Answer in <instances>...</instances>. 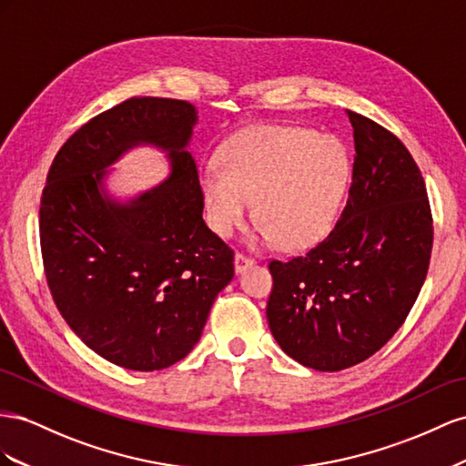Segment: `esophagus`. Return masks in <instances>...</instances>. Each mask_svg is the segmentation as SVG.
Instances as JSON below:
<instances>
[{
	"label": "esophagus",
	"instance_id": "1",
	"mask_svg": "<svg viewBox=\"0 0 466 466\" xmlns=\"http://www.w3.org/2000/svg\"><path fill=\"white\" fill-rule=\"evenodd\" d=\"M254 265H256L254 259L246 258V256H242V254H236V258H234V269H236V273H244L246 269L254 268Z\"/></svg>",
	"mask_w": 466,
	"mask_h": 466
}]
</instances>
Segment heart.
I'll list each match as a JSON object with an SVG mask.
<instances>
[{"mask_svg":"<svg viewBox=\"0 0 466 466\" xmlns=\"http://www.w3.org/2000/svg\"><path fill=\"white\" fill-rule=\"evenodd\" d=\"M220 167L198 171L210 230L228 238L256 201L261 217L251 240L300 251L334 228L350 179V156L329 135L295 127H254L226 142Z\"/></svg>","mask_w":466,"mask_h":466,"instance_id":"1","label":"heart"}]
</instances>
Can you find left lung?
<instances>
[{"label": "left lung", "mask_w": 466, "mask_h": 466, "mask_svg": "<svg viewBox=\"0 0 466 466\" xmlns=\"http://www.w3.org/2000/svg\"><path fill=\"white\" fill-rule=\"evenodd\" d=\"M355 157L348 205L307 256L271 261V334L316 370L365 361L406 320L431 258L428 191L406 146L370 118L345 111Z\"/></svg>", "instance_id": "1"}]
</instances>
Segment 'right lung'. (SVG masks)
Here are the masks:
<instances>
[{"label":"right lung","mask_w":466,"mask_h":466,"mask_svg":"<svg viewBox=\"0 0 466 466\" xmlns=\"http://www.w3.org/2000/svg\"><path fill=\"white\" fill-rule=\"evenodd\" d=\"M195 105L132 97L66 140L41 201V249L60 314L89 350L130 370H159L201 339L212 302L234 277V251L203 220L189 154ZM150 145L168 176L128 198L112 166Z\"/></svg>","instance_id":"1"}]
</instances>
